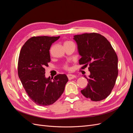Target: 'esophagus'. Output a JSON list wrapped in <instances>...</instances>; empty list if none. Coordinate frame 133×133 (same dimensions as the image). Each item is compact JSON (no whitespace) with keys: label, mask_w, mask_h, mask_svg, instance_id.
I'll list each match as a JSON object with an SVG mask.
<instances>
[{"label":"esophagus","mask_w":133,"mask_h":133,"mask_svg":"<svg viewBox=\"0 0 133 133\" xmlns=\"http://www.w3.org/2000/svg\"><path fill=\"white\" fill-rule=\"evenodd\" d=\"M67 76H68V78L69 80L73 79H74L76 77V76L75 75H73V74H68Z\"/></svg>","instance_id":"34e87169"}]
</instances>
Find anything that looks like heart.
Wrapping results in <instances>:
<instances>
[{
    "instance_id": "obj_1",
    "label": "heart",
    "mask_w": 133,
    "mask_h": 133,
    "mask_svg": "<svg viewBox=\"0 0 133 133\" xmlns=\"http://www.w3.org/2000/svg\"><path fill=\"white\" fill-rule=\"evenodd\" d=\"M71 42H69V41H66L65 43H64V45H65V44H69V43H71ZM63 68L64 69H65V70H68L69 69V66H68V65L67 64H65V65H64V66H63Z\"/></svg>"
}]
</instances>
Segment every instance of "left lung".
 Here are the masks:
<instances>
[{
	"label": "left lung",
	"instance_id": "obj_1",
	"mask_svg": "<svg viewBox=\"0 0 133 133\" xmlns=\"http://www.w3.org/2000/svg\"><path fill=\"white\" fill-rule=\"evenodd\" d=\"M79 54L80 64L87 66L90 75L82 94L92 101L107 98L113 89L118 74V59L110 42L101 34L91 33L74 36Z\"/></svg>",
	"mask_w": 133,
	"mask_h": 133
}]
</instances>
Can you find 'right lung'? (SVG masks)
<instances>
[{
	"label": "right lung",
	"instance_id": "obj_1",
	"mask_svg": "<svg viewBox=\"0 0 133 133\" xmlns=\"http://www.w3.org/2000/svg\"><path fill=\"white\" fill-rule=\"evenodd\" d=\"M60 37H33L20 52L18 73L28 95L40 106L53 104L60 97L68 81L65 74H58L51 80L45 76V66L50 62L49 50Z\"/></svg>",
	"mask_w": 133,
	"mask_h": 133
}]
</instances>
